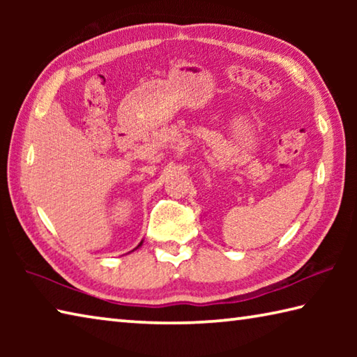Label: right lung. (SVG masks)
I'll return each instance as SVG.
<instances>
[{"instance_id":"add662e5","label":"right lung","mask_w":357,"mask_h":357,"mask_svg":"<svg viewBox=\"0 0 357 357\" xmlns=\"http://www.w3.org/2000/svg\"><path fill=\"white\" fill-rule=\"evenodd\" d=\"M142 244H143V241H142V243H140V244H138V245L135 247V249H134V250H137V249H138V247H142ZM134 250H132V252H134Z\"/></svg>"}]
</instances>
